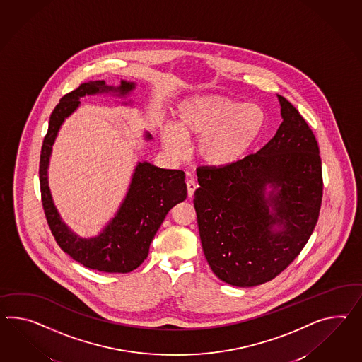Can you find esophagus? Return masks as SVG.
<instances>
[{
  "label": "esophagus",
  "instance_id": "34e87169",
  "mask_svg": "<svg viewBox=\"0 0 362 362\" xmlns=\"http://www.w3.org/2000/svg\"><path fill=\"white\" fill-rule=\"evenodd\" d=\"M186 187H187V197L192 198L194 194L195 189H197V184H195L194 180L190 178L186 181Z\"/></svg>",
  "mask_w": 362,
  "mask_h": 362
}]
</instances>
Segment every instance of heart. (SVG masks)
Wrapping results in <instances>:
<instances>
[{
    "label": "heart",
    "instance_id": "1",
    "mask_svg": "<svg viewBox=\"0 0 362 362\" xmlns=\"http://www.w3.org/2000/svg\"><path fill=\"white\" fill-rule=\"evenodd\" d=\"M265 126V112L219 94H201L177 105L175 126L161 131L168 153L181 158L185 141L195 140L194 152L204 165L227 168L245 158Z\"/></svg>",
    "mask_w": 362,
    "mask_h": 362
}]
</instances>
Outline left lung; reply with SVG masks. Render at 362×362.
<instances>
[{
	"label": "left lung",
	"mask_w": 362,
	"mask_h": 362,
	"mask_svg": "<svg viewBox=\"0 0 362 362\" xmlns=\"http://www.w3.org/2000/svg\"><path fill=\"white\" fill-rule=\"evenodd\" d=\"M277 97L284 121L259 152L231 167L197 169L193 202L204 257L232 286L277 277L303 250L319 218L323 177L315 135L297 109Z\"/></svg>",
	"instance_id": "obj_1"
}]
</instances>
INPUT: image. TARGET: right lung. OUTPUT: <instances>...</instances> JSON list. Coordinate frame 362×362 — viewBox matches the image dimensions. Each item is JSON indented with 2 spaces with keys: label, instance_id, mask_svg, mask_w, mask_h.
Listing matches in <instances>:
<instances>
[{
  "label": "right lung",
  "instance_id": "obj_1",
  "mask_svg": "<svg viewBox=\"0 0 362 362\" xmlns=\"http://www.w3.org/2000/svg\"><path fill=\"white\" fill-rule=\"evenodd\" d=\"M135 89V83L122 80L119 86H109L103 80L83 83L65 94L49 117L39 163L42 204L47 223L59 247L86 268L103 273H129L147 259L151 241L155 238L169 210L185 201V173L163 169L151 163H138L131 178L129 192L119 210L103 232L94 238H80L65 224L56 210L48 187V165L52 146L65 118L80 106V98L100 93L124 97ZM127 105V103H126ZM152 139L146 134V140Z\"/></svg>",
  "mask_w": 362,
  "mask_h": 362
}]
</instances>
